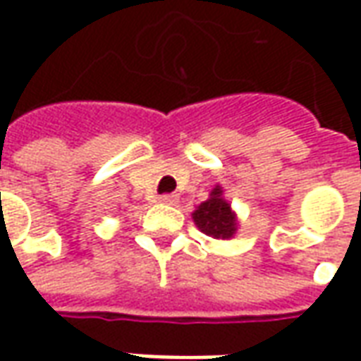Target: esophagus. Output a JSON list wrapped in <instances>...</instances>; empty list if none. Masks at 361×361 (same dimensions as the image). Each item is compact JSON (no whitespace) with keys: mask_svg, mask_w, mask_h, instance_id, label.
<instances>
[{"mask_svg":"<svg viewBox=\"0 0 361 361\" xmlns=\"http://www.w3.org/2000/svg\"><path fill=\"white\" fill-rule=\"evenodd\" d=\"M159 202L165 206H173V204H176V196L175 194H161Z\"/></svg>","mask_w":361,"mask_h":361,"instance_id":"obj_1","label":"esophagus"}]
</instances>
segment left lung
Wrapping results in <instances>:
<instances>
[{"mask_svg":"<svg viewBox=\"0 0 361 361\" xmlns=\"http://www.w3.org/2000/svg\"><path fill=\"white\" fill-rule=\"evenodd\" d=\"M192 217L198 229L214 239H229V237H233L235 229H237L235 214L231 212V206L221 198L219 186L212 190L209 200L202 202Z\"/></svg>","mask_w":361,"mask_h":361,"instance_id":"obj_1","label":"left lung"}]
</instances>
